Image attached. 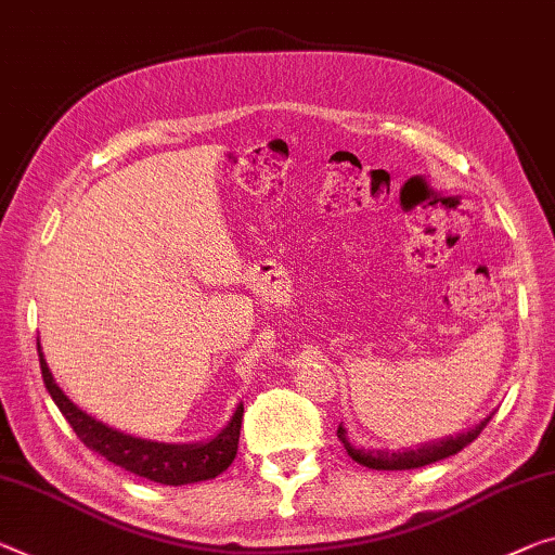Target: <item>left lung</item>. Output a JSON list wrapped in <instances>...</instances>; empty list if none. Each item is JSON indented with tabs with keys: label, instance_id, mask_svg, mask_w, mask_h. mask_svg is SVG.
<instances>
[{
	"label": "left lung",
	"instance_id": "left-lung-1",
	"mask_svg": "<svg viewBox=\"0 0 555 555\" xmlns=\"http://www.w3.org/2000/svg\"><path fill=\"white\" fill-rule=\"evenodd\" d=\"M489 422H491V414L486 416L483 422L472 426V429H468V431L456 434V437H447V439H441V441H429V444H424L420 449H406V451L354 449L347 441V431H345L343 424L337 426V439L343 441L345 449H347V454L352 456L357 464H362L366 468H377V472H404V468H420V466L441 462V459L459 454V451L472 444V441L479 437V434L483 431V426L489 424Z\"/></svg>",
	"mask_w": 555,
	"mask_h": 555
}]
</instances>
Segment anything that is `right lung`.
<instances>
[{
  "label": "right lung",
  "mask_w": 555,
  "mask_h": 555,
  "mask_svg": "<svg viewBox=\"0 0 555 555\" xmlns=\"http://www.w3.org/2000/svg\"><path fill=\"white\" fill-rule=\"evenodd\" d=\"M37 349L41 377H44L47 391L51 399H54L59 412H62L64 420L72 424V429L76 431V437L83 441V447L96 451V454L104 456L106 462L164 486H183L216 479L218 474H223L225 468L233 464V459L237 454V439H241L243 404L235 406L233 420L228 422L225 429L210 441H203V444H158V441L135 439L131 434L111 429V426L96 422L87 412H81V409L59 389L54 377H51L39 343Z\"/></svg>",
  "instance_id": "obj_1"
}]
</instances>
